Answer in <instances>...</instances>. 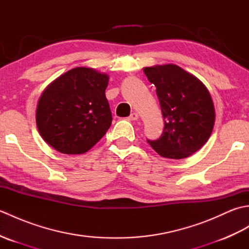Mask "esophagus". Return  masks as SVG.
<instances>
[{
	"label": "esophagus",
	"instance_id": "34e87169",
	"mask_svg": "<svg viewBox=\"0 0 249 249\" xmlns=\"http://www.w3.org/2000/svg\"><path fill=\"white\" fill-rule=\"evenodd\" d=\"M130 121H136V120H138L139 119V114L137 113V112H133L131 113L130 115H129V118H128Z\"/></svg>",
	"mask_w": 249,
	"mask_h": 249
}]
</instances>
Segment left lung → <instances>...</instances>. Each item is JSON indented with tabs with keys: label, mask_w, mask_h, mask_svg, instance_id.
<instances>
[{
	"label": "left lung",
	"mask_w": 249,
	"mask_h": 249,
	"mask_svg": "<svg viewBox=\"0 0 249 249\" xmlns=\"http://www.w3.org/2000/svg\"><path fill=\"white\" fill-rule=\"evenodd\" d=\"M156 87L163 126L160 139L147 140L153 150L169 160L186 158L209 140L215 123V108L208 88L176 64L143 67Z\"/></svg>",
	"instance_id": "8db88e82"
}]
</instances>
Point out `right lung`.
<instances>
[{
  "instance_id": "obj_1",
  "label": "right lung",
  "mask_w": 249,
  "mask_h": 249,
  "mask_svg": "<svg viewBox=\"0 0 249 249\" xmlns=\"http://www.w3.org/2000/svg\"><path fill=\"white\" fill-rule=\"evenodd\" d=\"M109 76L76 67L52 81L36 107V125L47 143L68 155L83 154L109 129L112 115L105 91Z\"/></svg>"
}]
</instances>
